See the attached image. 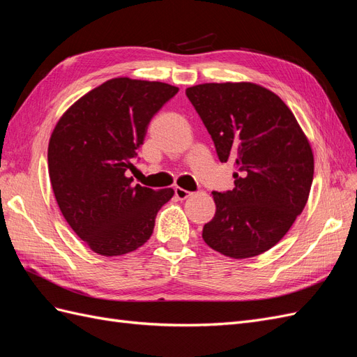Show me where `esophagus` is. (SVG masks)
Returning a JSON list of instances; mask_svg holds the SVG:
<instances>
[{
    "label": "esophagus",
    "mask_w": 357,
    "mask_h": 357,
    "mask_svg": "<svg viewBox=\"0 0 357 357\" xmlns=\"http://www.w3.org/2000/svg\"><path fill=\"white\" fill-rule=\"evenodd\" d=\"M174 195H176L177 199L185 201V199H188V198L192 195V193L188 192V190H185V189H181V188H174Z\"/></svg>",
    "instance_id": "1"
}]
</instances>
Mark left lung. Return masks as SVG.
<instances>
[{"mask_svg": "<svg viewBox=\"0 0 357 357\" xmlns=\"http://www.w3.org/2000/svg\"><path fill=\"white\" fill-rule=\"evenodd\" d=\"M220 162L232 160L235 188L213 192L214 218L202 238L232 259L262 255L290 229L308 201L314 155L295 114L277 93L252 82L186 89Z\"/></svg>", "mask_w": 357, "mask_h": 357, "instance_id": "obj_1", "label": "left lung"}]
</instances>
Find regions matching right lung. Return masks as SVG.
Instances as JSON below:
<instances>
[{"instance_id": "obj_1", "label": "right lung", "mask_w": 357, "mask_h": 357, "mask_svg": "<svg viewBox=\"0 0 357 357\" xmlns=\"http://www.w3.org/2000/svg\"><path fill=\"white\" fill-rule=\"evenodd\" d=\"M178 88L116 77L75 101L49 139L47 164L63 218L92 252L122 256L142 247L174 190L132 185L128 171L147 125Z\"/></svg>"}]
</instances>
